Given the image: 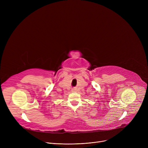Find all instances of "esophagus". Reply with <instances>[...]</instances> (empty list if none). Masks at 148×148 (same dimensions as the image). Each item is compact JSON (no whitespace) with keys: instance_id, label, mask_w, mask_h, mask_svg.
<instances>
[{"instance_id":"esophagus-1","label":"esophagus","mask_w":148,"mask_h":148,"mask_svg":"<svg viewBox=\"0 0 148 148\" xmlns=\"http://www.w3.org/2000/svg\"><path fill=\"white\" fill-rule=\"evenodd\" d=\"M75 89H73V92H75Z\"/></svg>"}]
</instances>
